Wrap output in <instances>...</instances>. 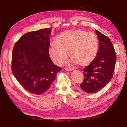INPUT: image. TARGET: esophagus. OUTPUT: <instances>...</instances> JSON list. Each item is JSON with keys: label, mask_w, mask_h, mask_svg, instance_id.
Here are the masks:
<instances>
[{"label": "esophagus", "mask_w": 127, "mask_h": 127, "mask_svg": "<svg viewBox=\"0 0 127 127\" xmlns=\"http://www.w3.org/2000/svg\"><path fill=\"white\" fill-rule=\"evenodd\" d=\"M64 69H65V70H66V71H71V70H73L74 69V68H64Z\"/></svg>", "instance_id": "esophagus-1"}]
</instances>
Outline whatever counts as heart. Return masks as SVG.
I'll list each match as a JSON object with an SVG mask.
<instances>
[{"mask_svg":"<svg viewBox=\"0 0 127 127\" xmlns=\"http://www.w3.org/2000/svg\"><path fill=\"white\" fill-rule=\"evenodd\" d=\"M48 49L49 55L57 65H62L69 53L74 63L81 66L89 65L97 56L100 42L95 33L80 29L62 32Z\"/></svg>","mask_w":127,"mask_h":127,"instance_id":"obj_1","label":"heart"}]
</instances>
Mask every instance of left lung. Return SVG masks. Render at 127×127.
<instances>
[{
  "label": "left lung",
  "instance_id": "left-lung-1",
  "mask_svg": "<svg viewBox=\"0 0 127 127\" xmlns=\"http://www.w3.org/2000/svg\"><path fill=\"white\" fill-rule=\"evenodd\" d=\"M100 42L97 56L90 65L84 69V79L80 88L87 93L101 90L112 79L115 70L116 53L110 39L96 30Z\"/></svg>",
  "mask_w": 127,
  "mask_h": 127
}]
</instances>
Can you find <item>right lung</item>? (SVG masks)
<instances>
[{
  "mask_svg": "<svg viewBox=\"0 0 127 127\" xmlns=\"http://www.w3.org/2000/svg\"><path fill=\"white\" fill-rule=\"evenodd\" d=\"M51 33V29L27 32L16 42L12 50V74L31 94L45 93L61 70L49 56Z\"/></svg>",
  "mask_w": 127,
  "mask_h": 127,
  "instance_id": "add662e5",
  "label": "right lung"
}]
</instances>
